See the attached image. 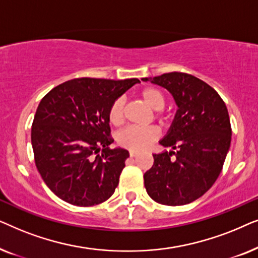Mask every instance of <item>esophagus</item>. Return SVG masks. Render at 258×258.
Wrapping results in <instances>:
<instances>
[{"label": "esophagus", "instance_id": "esophagus-1", "mask_svg": "<svg viewBox=\"0 0 258 258\" xmlns=\"http://www.w3.org/2000/svg\"><path fill=\"white\" fill-rule=\"evenodd\" d=\"M129 155H130V157H135L139 155V153H137V151H129Z\"/></svg>", "mask_w": 258, "mask_h": 258}]
</instances>
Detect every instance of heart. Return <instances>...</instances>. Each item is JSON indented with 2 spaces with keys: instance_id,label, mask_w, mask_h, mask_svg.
Listing matches in <instances>:
<instances>
[{
  "instance_id": "obj_1",
  "label": "heart",
  "mask_w": 258,
  "mask_h": 258,
  "mask_svg": "<svg viewBox=\"0 0 258 258\" xmlns=\"http://www.w3.org/2000/svg\"><path fill=\"white\" fill-rule=\"evenodd\" d=\"M142 100L154 110H161L165 104L163 93L154 87H148L140 93ZM160 115V112H157ZM109 122L118 126L124 119V98L118 97L112 102L108 112ZM158 130L154 126H128L117 134V143L122 148L130 151H140L146 149L157 140Z\"/></svg>"
}]
</instances>
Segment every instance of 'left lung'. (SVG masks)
Returning a JSON list of instances; mask_svg holds the SVG:
<instances>
[{
	"instance_id": "1",
	"label": "left lung",
	"mask_w": 258,
	"mask_h": 258,
	"mask_svg": "<svg viewBox=\"0 0 258 258\" xmlns=\"http://www.w3.org/2000/svg\"><path fill=\"white\" fill-rule=\"evenodd\" d=\"M142 81L157 84L177 104L167 135L160 141L172 150L154 154L144 174L147 192L164 206H183L200 199L221 174L231 142L228 109L217 91L185 73H168Z\"/></svg>"
}]
</instances>
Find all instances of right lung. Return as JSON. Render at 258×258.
Listing matches in <instances>:
<instances>
[{"label": "right lung", "instance_id": "1", "mask_svg": "<svg viewBox=\"0 0 258 258\" xmlns=\"http://www.w3.org/2000/svg\"><path fill=\"white\" fill-rule=\"evenodd\" d=\"M140 80L74 79L42 98L31 126L35 163L48 188L73 206L107 201L129 157L110 149L108 112L116 98Z\"/></svg>", "mask_w": 258, "mask_h": 258}]
</instances>
